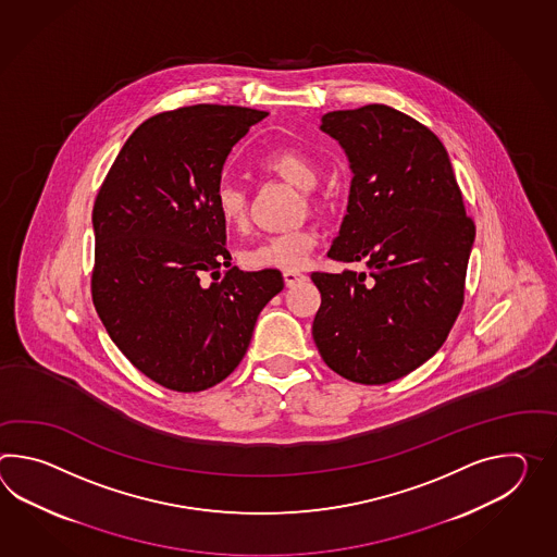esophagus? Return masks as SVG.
Segmentation results:
<instances>
[{
  "instance_id": "obj_1",
  "label": "esophagus",
  "mask_w": 557,
  "mask_h": 557,
  "mask_svg": "<svg viewBox=\"0 0 557 557\" xmlns=\"http://www.w3.org/2000/svg\"><path fill=\"white\" fill-rule=\"evenodd\" d=\"M306 280V275L299 272H284V282L287 287H292V285H297L299 282H304Z\"/></svg>"
}]
</instances>
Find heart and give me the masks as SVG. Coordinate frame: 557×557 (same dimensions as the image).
Here are the masks:
<instances>
[{
  "label": "heart",
  "instance_id": "obj_1",
  "mask_svg": "<svg viewBox=\"0 0 557 557\" xmlns=\"http://www.w3.org/2000/svg\"><path fill=\"white\" fill-rule=\"evenodd\" d=\"M268 172L280 175L287 184L301 191H311L320 182V165L309 153L296 148L272 149L261 158ZM213 206L227 230H242L248 223V198L242 187L222 182L215 187ZM318 246V234L308 227L265 237L242 253L244 265L251 270H285L296 272L308 263Z\"/></svg>",
  "mask_w": 557,
  "mask_h": 557
}]
</instances>
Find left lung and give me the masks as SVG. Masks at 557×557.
<instances>
[{
    "label": "left lung",
    "mask_w": 557,
    "mask_h": 557,
    "mask_svg": "<svg viewBox=\"0 0 557 557\" xmlns=\"http://www.w3.org/2000/svg\"><path fill=\"white\" fill-rule=\"evenodd\" d=\"M322 132L354 173L327 256L366 272L311 273L322 294L313 342L349 382L387 384L442 347L463 304L475 239L444 144L389 106L325 113Z\"/></svg>",
    "instance_id": "left-lung-1"
}]
</instances>
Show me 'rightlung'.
I'll return each mask as SVG.
<instances>
[{
  "mask_svg": "<svg viewBox=\"0 0 557 557\" xmlns=\"http://www.w3.org/2000/svg\"><path fill=\"white\" fill-rule=\"evenodd\" d=\"M265 115L210 103L153 115L99 189L94 306L125 358L173 392L225 380L284 289L277 270L222 273L232 256L213 206L230 151Z\"/></svg>",
  "mask_w": 557,
  "mask_h": 557,
  "instance_id": "right-lung-1",
  "label": "right lung"
}]
</instances>
